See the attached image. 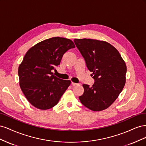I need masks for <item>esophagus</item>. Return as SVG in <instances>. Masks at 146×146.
Wrapping results in <instances>:
<instances>
[{
	"label": "esophagus",
	"instance_id": "34e87169",
	"mask_svg": "<svg viewBox=\"0 0 146 146\" xmlns=\"http://www.w3.org/2000/svg\"><path fill=\"white\" fill-rule=\"evenodd\" d=\"M71 85H72L73 86H74L78 85V83H74V82H72V83H71Z\"/></svg>",
	"mask_w": 146,
	"mask_h": 146
}]
</instances>
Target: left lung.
Here are the masks:
<instances>
[{"instance_id": "obj_1", "label": "left lung", "mask_w": 146, "mask_h": 146, "mask_svg": "<svg viewBox=\"0 0 146 146\" xmlns=\"http://www.w3.org/2000/svg\"><path fill=\"white\" fill-rule=\"evenodd\" d=\"M85 58L95 82L90 87L83 84L81 103L94 111L108 108L118 98L125 86L127 66L116 48L111 44L93 39H74Z\"/></svg>"}]
</instances>
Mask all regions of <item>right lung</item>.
Masks as SVG:
<instances>
[{
	"label": "right lung",
	"instance_id": "obj_1",
	"mask_svg": "<svg viewBox=\"0 0 146 146\" xmlns=\"http://www.w3.org/2000/svg\"><path fill=\"white\" fill-rule=\"evenodd\" d=\"M75 47L69 39L54 37L37 43L26 53L18 68L19 85L33 107L45 110L58 103L71 82L56 77L52 70Z\"/></svg>",
	"mask_w": 146,
	"mask_h": 146
}]
</instances>
